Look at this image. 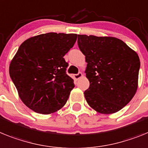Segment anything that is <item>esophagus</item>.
<instances>
[{"label":"esophagus","instance_id":"1","mask_svg":"<svg viewBox=\"0 0 148 148\" xmlns=\"http://www.w3.org/2000/svg\"><path fill=\"white\" fill-rule=\"evenodd\" d=\"M82 76H83V74H82L81 72H79V73H77V74H74V78H75L76 79H79V78L81 77Z\"/></svg>","mask_w":148,"mask_h":148}]
</instances>
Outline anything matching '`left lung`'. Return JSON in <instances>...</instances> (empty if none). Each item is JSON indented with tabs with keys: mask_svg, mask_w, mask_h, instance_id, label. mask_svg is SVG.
Returning a JSON list of instances; mask_svg holds the SVG:
<instances>
[{
	"mask_svg": "<svg viewBox=\"0 0 148 148\" xmlns=\"http://www.w3.org/2000/svg\"><path fill=\"white\" fill-rule=\"evenodd\" d=\"M77 44L88 63L86 73L90 86L84 95L88 105L102 114L121 110L137 90L138 54L114 37L78 35Z\"/></svg>",
	"mask_w": 148,
	"mask_h": 148,
	"instance_id": "left-lung-1",
	"label": "left lung"
}]
</instances>
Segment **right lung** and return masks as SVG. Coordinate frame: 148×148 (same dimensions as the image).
<instances>
[{
    "instance_id": "add662e5",
    "label": "right lung",
    "mask_w": 148,
    "mask_h": 148,
    "mask_svg": "<svg viewBox=\"0 0 148 148\" xmlns=\"http://www.w3.org/2000/svg\"><path fill=\"white\" fill-rule=\"evenodd\" d=\"M74 33H48L24 41L10 65L19 97L30 110L51 114L65 104L74 79L66 74L63 56L74 46Z\"/></svg>"
}]
</instances>
